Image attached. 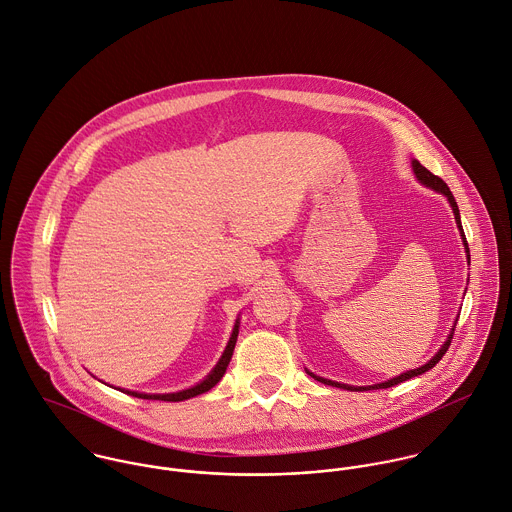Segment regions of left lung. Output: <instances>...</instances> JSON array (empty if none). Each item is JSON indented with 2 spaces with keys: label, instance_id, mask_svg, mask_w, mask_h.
<instances>
[{
  "label": "left lung",
  "instance_id": "1",
  "mask_svg": "<svg viewBox=\"0 0 512 512\" xmlns=\"http://www.w3.org/2000/svg\"><path fill=\"white\" fill-rule=\"evenodd\" d=\"M413 165V171L417 174V178L423 182V184H427V186H431L433 190H437V192H441V194H445L447 198H449V202H451V206H453V212H455V220H457V226H459V230H461V236H463V244H465V250H467V258H469V262H471V254H469V244H467V238H465V232H463V224H461V214H459V206H457V202H455V196L451 194V190H449V186H447V182L443 180V178H439L437 174H433L431 171H427L419 161H413L411 163ZM455 332V330H453ZM453 332H451V336L447 338V341L441 345V349L433 355V359H429V363H425V365H421V367H417V369H411V371H407V373H401V375H397V377H393V379H389V381H385V383H377V385H369V387H351V385H345V383H338V381H330V379H324V377H318V375H314V373H310V375H314V379H318V381H322V383H326V385H334V387H341V389H347V391H369V389H385V387H393V385H399V383H403V381H407V379H411V377H417V375H421V373H425V371H429V369H433L439 361H441V357L447 353V349H449V345H451V341H453Z\"/></svg>",
  "mask_w": 512,
  "mask_h": 512
}]
</instances>
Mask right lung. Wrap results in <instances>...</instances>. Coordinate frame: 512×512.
<instances>
[{"label": "right lung", "mask_w": 512, "mask_h": 512, "mask_svg": "<svg viewBox=\"0 0 512 512\" xmlns=\"http://www.w3.org/2000/svg\"><path fill=\"white\" fill-rule=\"evenodd\" d=\"M236 338H238V322L234 326V332H232V338L228 341L220 361L216 363V367L210 371V375L200 381L198 385L190 387V389H184V391H178V393H165V395H149V393H139V391H125L127 395H133V397H139V399H159V401H184V399H190V397H196L200 393H206L208 389H212L224 375L230 359H232V351H234V345H236Z\"/></svg>", "instance_id": "obj_1"}]
</instances>
